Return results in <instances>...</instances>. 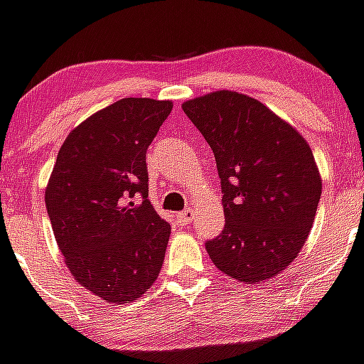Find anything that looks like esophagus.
<instances>
[{"instance_id": "34e87169", "label": "esophagus", "mask_w": 364, "mask_h": 364, "mask_svg": "<svg viewBox=\"0 0 364 364\" xmlns=\"http://www.w3.org/2000/svg\"><path fill=\"white\" fill-rule=\"evenodd\" d=\"M193 218H195V210H191V208H188V210H184L182 213L176 215V220H178L180 226H188V224H191Z\"/></svg>"}]
</instances>
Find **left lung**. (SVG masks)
Segmentation results:
<instances>
[{
  "label": "left lung",
  "instance_id": "8db88e82",
  "mask_svg": "<svg viewBox=\"0 0 364 364\" xmlns=\"http://www.w3.org/2000/svg\"><path fill=\"white\" fill-rule=\"evenodd\" d=\"M182 109L217 162L226 224L205 242L213 264L240 282L275 277L308 239L321 198L310 146L252 96L217 91Z\"/></svg>",
  "mask_w": 364,
  "mask_h": 364
}]
</instances>
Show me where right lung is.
<instances>
[{
	"label": "right lung",
	"instance_id": "add662e5",
	"mask_svg": "<svg viewBox=\"0 0 364 364\" xmlns=\"http://www.w3.org/2000/svg\"><path fill=\"white\" fill-rule=\"evenodd\" d=\"M173 104L122 98L73 129L45 189L74 279L107 302L136 301L159 277L171 233L149 198L146 153Z\"/></svg>",
	"mask_w": 364,
	"mask_h": 364
}]
</instances>
